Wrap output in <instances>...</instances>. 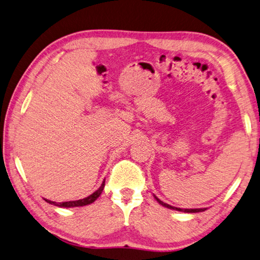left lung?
Segmentation results:
<instances>
[{"mask_svg":"<svg viewBox=\"0 0 260 260\" xmlns=\"http://www.w3.org/2000/svg\"><path fill=\"white\" fill-rule=\"evenodd\" d=\"M155 200H157L160 205L164 206V207H167V208L169 209H174V210H178V211H184V212H200V211H205L206 208H201V209H182V208H177V207H172L169 206L167 204H165V202H162L161 200H159L157 197H154Z\"/></svg>","mask_w":260,"mask_h":260,"instance_id":"1","label":"left lung"}]
</instances>
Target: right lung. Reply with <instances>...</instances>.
<instances>
[{
    "label": "right lung",
    "instance_id": "add662e5",
    "mask_svg": "<svg viewBox=\"0 0 260 260\" xmlns=\"http://www.w3.org/2000/svg\"><path fill=\"white\" fill-rule=\"evenodd\" d=\"M103 188H105V181L101 184V186L98 188V190L92 193L91 196H88L86 198H84V199L81 200H76V201H68V202H54V201H51V200H46V202H49L51 205H54V206H58V207H64V208H72V207H82V206H86L92 204V202L95 201L100 194L103 191Z\"/></svg>",
    "mask_w": 260,
    "mask_h": 260
}]
</instances>
